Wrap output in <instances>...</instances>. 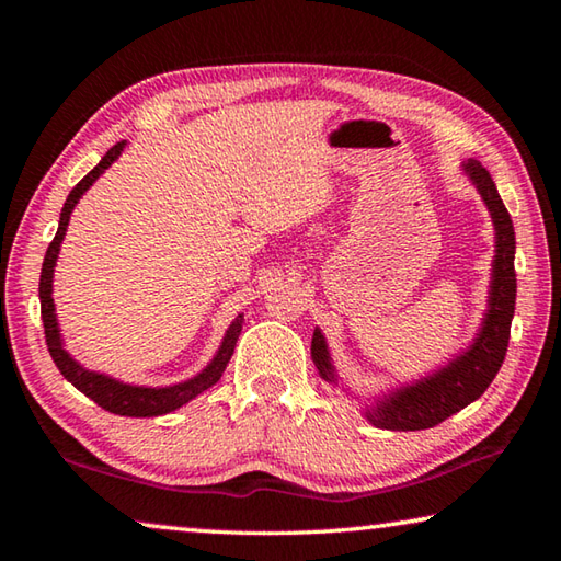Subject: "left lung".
<instances>
[{"mask_svg":"<svg viewBox=\"0 0 561 561\" xmlns=\"http://www.w3.org/2000/svg\"><path fill=\"white\" fill-rule=\"evenodd\" d=\"M465 175L472 180L478 193L485 201L495 225V260H492V282L488 297V314L482 319L478 336L468 351L455 356L440 371L421 378L411 386L396 388L376 405H366V417L376 428L383 431H425L443 423L445 417L462 411L474 398L488 391L492 378L497 376L510 344V324L515 317L517 277H515V227L510 213L497 193L495 183L478 160L462 165ZM311 358L319 368V376L329 383H339L331 366L324 334L314 329L311 336Z\"/></svg>","mask_w":561,"mask_h":561,"instance_id":"1","label":"left lung"}]
</instances>
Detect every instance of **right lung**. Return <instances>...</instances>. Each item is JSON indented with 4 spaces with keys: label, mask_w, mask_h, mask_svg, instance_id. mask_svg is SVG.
I'll use <instances>...</instances> for the list:
<instances>
[{
    "label": "right lung",
    "mask_w": 561,
    "mask_h": 561,
    "mask_svg": "<svg viewBox=\"0 0 561 561\" xmlns=\"http://www.w3.org/2000/svg\"><path fill=\"white\" fill-rule=\"evenodd\" d=\"M123 148H126V140H121V144L113 146L108 153L101 158V163L93 168L87 178L79 180V183H76V187L69 193V197H66L64 210H61V217H59V230H56V237L51 240L49 250H46V257H44V264H42V279H39L42 319H44L46 346H49V354L54 358V364H56V368H59L66 381L79 388L83 396H89L93 403H99L103 411L116 413V415H128V417H153V415H165L170 411H175V408L185 405L187 401H193L195 396H201L203 391H207V388L220 381L222 371L232 358V351H234V344H237V336H240V331H242L244 319L240 314L232 321L230 329H227L225 339H222L220 348H217L215 358L203 368L201 374L187 378V381H183V383L165 386V388L130 386V383L116 381V378H111V376L87 371V368H83L79 360H73L69 356V351L64 348V341H61V334H59V321H56L54 299H51V291H54L51 282H54L56 257H59L66 227H69V217L73 213L76 203H79L81 195L87 193V190L93 183H96L99 175L106 173L113 160L121 156Z\"/></svg>",
    "instance_id": "obj_1"
}]
</instances>
